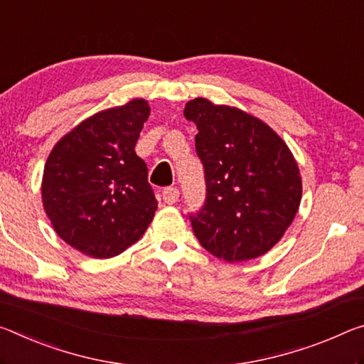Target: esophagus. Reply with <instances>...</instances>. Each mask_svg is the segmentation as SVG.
Wrapping results in <instances>:
<instances>
[{
  "instance_id": "34e87169",
  "label": "esophagus",
  "mask_w": 364,
  "mask_h": 364,
  "mask_svg": "<svg viewBox=\"0 0 364 364\" xmlns=\"http://www.w3.org/2000/svg\"><path fill=\"white\" fill-rule=\"evenodd\" d=\"M161 196H164V200L166 204H175L178 203V198H180V191H178V188H165L164 193H161Z\"/></svg>"
}]
</instances>
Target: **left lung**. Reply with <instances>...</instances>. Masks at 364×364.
I'll use <instances>...</instances> for the list:
<instances>
[{"mask_svg":"<svg viewBox=\"0 0 364 364\" xmlns=\"http://www.w3.org/2000/svg\"><path fill=\"white\" fill-rule=\"evenodd\" d=\"M198 128L196 152L204 165L207 196L189 215L200 246L227 262L272 250L301 203V175L277 132L243 109L198 97L184 107Z\"/></svg>","mask_w":364,"mask_h":364,"instance_id":"1","label":"left lung"}]
</instances>
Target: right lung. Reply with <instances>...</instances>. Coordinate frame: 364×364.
Segmentation results:
<instances>
[{
    "label": "right lung",
    "mask_w": 364,
    "mask_h": 364,
    "mask_svg": "<svg viewBox=\"0 0 364 364\" xmlns=\"http://www.w3.org/2000/svg\"><path fill=\"white\" fill-rule=\"evenodd\" d=\"M151 107L134 99L84 119L55 144L42 200L55 232L85 256H118L146 232L157 210L136 142Z\"/></svg>",
    "instance_id": "right-lung-1"
}]
</instances>
